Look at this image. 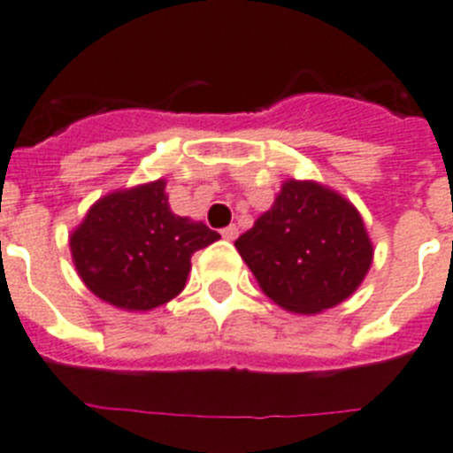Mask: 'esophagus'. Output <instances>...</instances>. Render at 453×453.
<instances>
[{"label": "esophagus", "mask_w": 453, "mask_h": 453, "mask_svg": "<svg viewBox=\"0 0 453 453\" xmlns=\"http://www.w3.org/2000/svg\"><path fill=\"white\" fill-rule=\"evenodd\" d=\"M220 234H223V237L230 239V242H233V239H237L239 227H237V226H227V227H223V230H220Z\"/></svg>", "instance_id": "obj_1"}]
</instances>
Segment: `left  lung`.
Returning <instances> with one entry per match:
<instances>
[{
  "mask_svg": "<svg viewBox=\"0 0 453 453\" xmlns=\"http://www.w3.org/2000/svg\"><path fill=\"white\" fill-rule=\"evenodd\" d=\"M234 246L265 295L292 313H320L348 299L373 260L359 211L313 181H285Z\"/></svg>",
  "mask_w": 453,
  "mask_h": 453,
  "instance_id": "8db88e82",
  "label": "left lung"
}]
</instances>
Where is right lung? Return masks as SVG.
<instances>
[{
    "mask_svg": "<svg viewBox=\"0 0 453 453\" xmlns=\"http://www.w3.org/2000/svg\"><path fill=\"white\" fill-rule=\"evenodd\" d=\"M219 237L204 223L173 214L158 180L101 197L71 234V253L96 297L150 311L184 290L191 256Z\"/></svg>",
    "mask_w": 453,
    "mask_h": 453,
    "instance_id": "add662e5",
    "label": "right lung"
}]
</instances>
